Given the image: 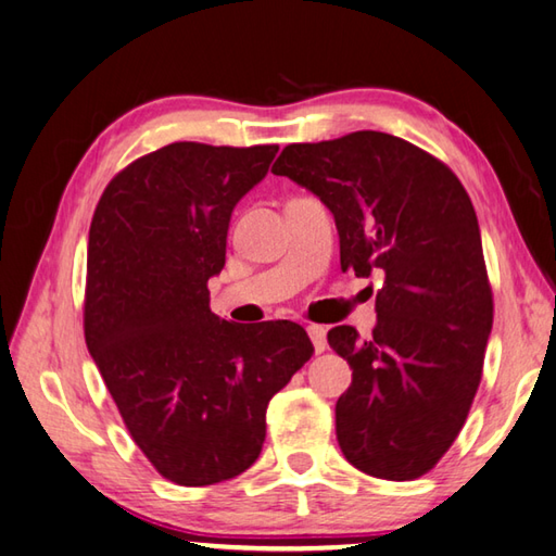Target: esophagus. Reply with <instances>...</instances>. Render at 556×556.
I'll list each match as a JSON object with an SVG mask.
<instances>
[{
  "label": "esophagus",
  "instance_id": "1",
  "mask_svg": "<svg viewBox=\"0 0 556 556\" xmlns=\"http://www.w3.org/2000/svg\"><path fill=\"white\" fill-rule=\"evenodd\" d=\"M307 333H309V339L314 343V351H317V353L327 351V329L319 327V324H309Z\"/></svg>",
  "mask_w": 556,
  "mask_h": 556
}]
</instances>
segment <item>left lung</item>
<instances>
[{"label": "left lung", "instance_id": "8db88e82", "mask_svg": "<svg viewBox=\"0 0 556 556\" xmlns=\"http://www.w3.org/2000/svg\"><path fill=\"white\" fill-rule=\"evenodd\" d=\"M270 172L333 213L343 274L384 276L372 337L349 324L327 337L353 370L337 402L341 453L377 479L431 472L467 421L494 324L465 186L431 152L377 130L288 144Z\"/></svg>", "mask_w": 556, "mask_h": 556}]
</instances>
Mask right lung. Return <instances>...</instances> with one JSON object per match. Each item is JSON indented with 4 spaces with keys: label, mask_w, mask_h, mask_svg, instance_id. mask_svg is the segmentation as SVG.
<instances>
[{
    "label": "right lung",
    "mask_w": 556,
    "mask_h": 556,
    "mask_svg": "<svg viewBox=\"0 0 556 556\" xmlns=\"http://www.w3.org/2000/svg\"><path fill=\"white\" fill-rule=\"evenodd\" d=\"M276 152L172 142L115 174L91 217L84 339L135 445L174 484L254 465L270 396L314 353L295 321L211 312L229 217Z\"/></svg>",
    "instance_id": "1"
}]
</instances>
